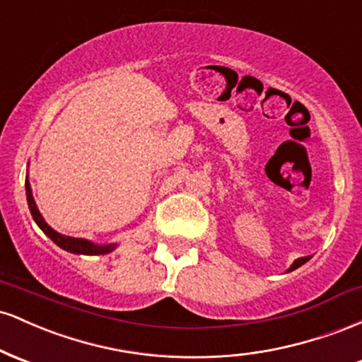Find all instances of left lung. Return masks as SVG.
Instances as JSON below:
<instances>
[{
  "mask_svg": "<svg viewBox=\"0 0 362 362\" xmlns=\"http://www.w3.org/2000/svg\"><path fill=\"white\" fill-rule=\"evenodd\" d=\"M308 260H310V257H301V259H298L296 262H294L293 265H291V269H289V271H294V269L301 267V265L305 264V262H308Z\"/></svg>",
  "mask_w": 362,
  "mask_h": 362,
  "instance_id": "8db88e82",
  "label": "left lung"
}]
</instances>
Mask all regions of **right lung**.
Segmentation results:
<instances>
[{
	"label": "right lung",
	"instance_id": "add662e5",
	"mask_svg": "<svg viewBox=\"0 0 362 362\" xmlns=\"http://www.w3.org/2000/svg\"><path fill=\"white\" fill-rule=\"evenodd\" d=\"M25 189H27V201H28V207H30V213H32V218H34V221L39 224L40 230H42L44 233L57 245V247H61L62 250H68L71 253H81V255H103V253H109L114 250L115 245H95L88 242V240L73 238V236H66V235L57 233V231H54L52 228L44 221L42 214H40L39 209H37L34 197H32V190H30V184H28V180L25 182Z\"/></svg>",
	"mask_w": 362,
	"mask_h": 362
}]
</instances>
